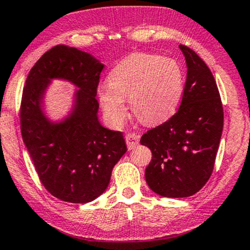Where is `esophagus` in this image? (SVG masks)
<instances>
[{
  "label": "esophagus",
  "mask_w": 250,
  "mask_h": 250,
  "mask_svg": "<svg viewBox=\"0 0 250 250\" xmlns=\"http://www.w3.org/2000/svg\"><path fill=\"white\" fill-rule=\"evenodd\" d=\"M125 143H127V146L129 150H132L140 144V135L134 134V132H129V134L125 136Z\"/></svg>",
  "instance_id": "1"
}]
</instances>
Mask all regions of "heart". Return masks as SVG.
I'll use <instances>...</instances> for the list:
<instances>
[{
    "instance_id": "obj_1",
    "label": "heart",
    "mask_w": 250,
    "mask_h": 250,
    "mask_svg": "<svg viewBox=\"0 0 250 250\" xmlns=\"http://www.w3.org/2000/svg\"><path fill=\"white\" fill-rule=\"evenodd\" d=\"M107 82L98 87V100L115 127L125 121L128 98L132 112L142 122L157 125L175 114L186 90L180 63L151 53H134L121 60L110 70Z\"/></svg>"
}]
</instances>
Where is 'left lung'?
Instances as JSON below:
<instances>
[{
  "mask_svg": "<svg viewBox=\"0 0 250 250\" xmlns=\"http://www.w3.org/2000/svg\"><path fill=\"white\" fill-rule=\"evenodd\" d=\"M187 65L183 100L175 115L148 130L141 144L152 152L145 168L147 186L164 197H188L212 173L223 132L219 91L210 69L194 50L180 45Z\"/></svg>",
  "mask_w": 250,
  "mask_h": 250,
  "instance_id": "1",
  "label": "left lung"
}]
</instances>
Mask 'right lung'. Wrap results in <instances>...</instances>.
I'll return each instance as SVG.
<instances>
[{"mask_svg": "<svg viewBox=\"0 0 250 250\" xmlns=\"http://www.w3.org/2000/svg\"><path fill=\"white\" fill-rule=\"evenodd\" d=\"M104 64L90 53L58 45L46 52L26 78L21 106V135L43 187L69 203H87L108 187L113 167L127 152L122 132L98 118L97 87ZM55 79L74 85L69 112L53 120L45 93Z\"/></svg>", "mask_w": 250, "mask_h": 250, "instance_id": "add662e5", "label": "right lung"}]
</instances>
